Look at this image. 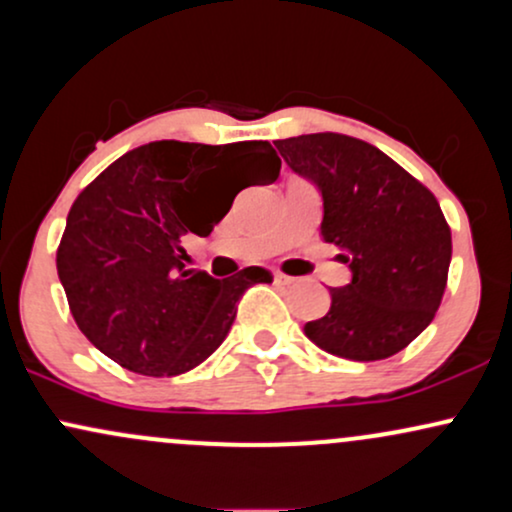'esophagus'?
Segmentation results:
<instances>
[{"instance_id":"1","label":"esophagus","mask_w":512,"mask_h":512,"mask_svg":"<svg viewBox=\"0 0 512 512\" xmlns=\"http://www.w3.org/2000/svg\"><path fill=\"white\" fill-rule=\"evenodd\" d=\"M272 276H274V284H291V276H286V274H281V272H272Z\"/></svg>"}]
</instances>
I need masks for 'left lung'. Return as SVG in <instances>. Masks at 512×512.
<instances>
[{
	"label": "left lung",
	"instance_id": "obj_1",
	"mask_svg": "<svg viewBox=\"0 0 512 512\" xmlns=\"http://www.w3.org/2000/svg\"><path fill=\"white\" fill-rule=\"evenodd\" d=\"M274 144L320 192V236L346 250L351 272L305 337L349 361L395 356L431 325L448 284L452 238L438 199L361 139L322 132Z\"/></svg>",
	"mask_w": 512,
	"mask_h": 512
}]
</instances>
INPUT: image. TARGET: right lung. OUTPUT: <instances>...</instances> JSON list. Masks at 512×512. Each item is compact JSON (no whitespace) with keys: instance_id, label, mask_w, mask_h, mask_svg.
<instances>
[{"instance_id":"right-lung-1","label":"right lung","mask_w":512,"mask_h":512,"mask_svg":"<svg viewBox=\"0 0 512 512\" xmlns=\"http://www.w3.org/2000/svg\"><path fill=\"white\" fill-rule=\"evenodd\" d=\"M260 181L237 185L240 169ZM269 142H151L108 166L76 197L57 248V274L86 339L139 375H182L219 349L238 301L272 284L262 267L228 279L185 269L182 236L207 238L240 190L279 178Z\"/></svg>"}]
</instances>
